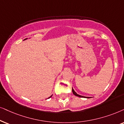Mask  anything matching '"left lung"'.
<instances>
[{
  "label": "left lung",
  "instance_id": "1",
  "mask_svg": "<svg viewBox=\"0 0 124 124\" xmlns=\"http://www.w3.org/2000/svg\"><path fill=\"white\" fill-rule=\"evenodd\" d=\"M72 93H73V94L74 95L77 96H78V97H80V98H90V97H85V96H81L80 95H78L77 92H76L74 90V89L72 88Z\"/></svg>",
  "mask_w": 124,
  "mask_h": 124
}]
</instances>
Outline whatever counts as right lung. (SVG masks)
<instances>
[{"label":"right lung","instance_id":"add662e5","mask_svg":"<svg viewBox=\"0 0 124 124\" xmlns=\"http://www.w3.org/2000/svg\"><path fill=\"white\" fill-rule=\"evenodd\" d=\"M24 39V40H25V39ZM52 96H50V97H49V98H48V99H49V98H51V97H52Z\"/></svg>","mask_w":124,"mask_h":124}]
</instances>
